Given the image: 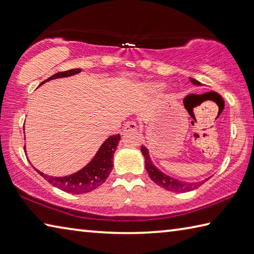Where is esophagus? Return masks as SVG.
<instances>
[{
	"mask_svg": "<svg viewBox=\"0 0 254 254\" xmlns=\"http://www.w3.org/2000/svg\"><path fill=\"white\" fill-rule=\"evenodd\" d=\"M137 129H138L137 124L135 122H130V123L127 124L125 128H124V131H125V132H127V131H136Z\"/></svg>",
	"mask_w": 254,
	"mask_h": 254,
	"instance_id": "34e87169",
	"label": "esophagus"
}]
</instances>
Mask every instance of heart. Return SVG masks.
<instances>
[{
    "label": "heart",
    "mask_w": 254,
    "mask_h": 254,
    "mask_svg": "<svg viewBox=\"0 0 254 254\" xmlns=\"http://www.w3.org/2000/svg\"><path fill=\"white\" fill-rule=\"evenodd\" d=\"M164 87H165V85L162 83L151 82V83L146 84V88L149 90V92H158V90H161Z\"/></svg>",
    "instance_id": "b5f03b06"
}]
</instances>
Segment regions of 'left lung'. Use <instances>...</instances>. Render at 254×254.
<instances>
[{
	"instance_id": "obj_1",
	"label": "left lung",
	"mask_w": 254,
	"mask_h": 254,
	"mask_svg": "<svg viewBox=\"0 0 254 254\" xmlns=\"http://www.w3.org/2000/svg\"><path fill=\"white\" fill-rule=\"evenodd\" d=\"M190 82L195 86L202 85L201 83L198 82L197 79H193V78H190ZM141 152L143 155V158H145V167L148 175L150 177V179L154 181L155 184L161 187V188L171 191V192H187V191L194 190L197 189L199 186L204 184L209 178H211V177H209L208 179H204L203 181H199V183H187V181L175 179L172 178V177L164 174L161 170L157 168V167L154 165V162L151 161L149 150H148L145 146H141Z\"/></svg>"
}]
</instances>
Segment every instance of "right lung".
Returning a JSON list of instances; mask_svg holds the SVG:
<instances>
[{
    "label": "right lung",
    "instance_id": "obj_1",
    "mask_svg": "<svg viewBox=\"0 0 254 254\" xmlns=\"http://www.w3.org/2000/svg\"><path fill=\"white\" fill-rule=\"evenodd\" d=\"M80 71H82L80 68L60 71V73H56L44 80V82H42L40 86L49 82V80L62 77H69V76L78 74ZM119 140H121V136L119 135L108 137L102 143V146L99 147L98 151L93 157V159L85 167H83L82 169L71 175L65 177H52L43 174V172L37 169L35 170L43 178L49 181L52 186L65 191V192L73 194L87 193L89 191H93L98 188L99 186H102L108 178V176L113 169L114 154L117 149ZM24 149H25V147H24Z\"/></svg>",
    "mask_w": 254,
    "mask_h": 254
}]
</instances>
